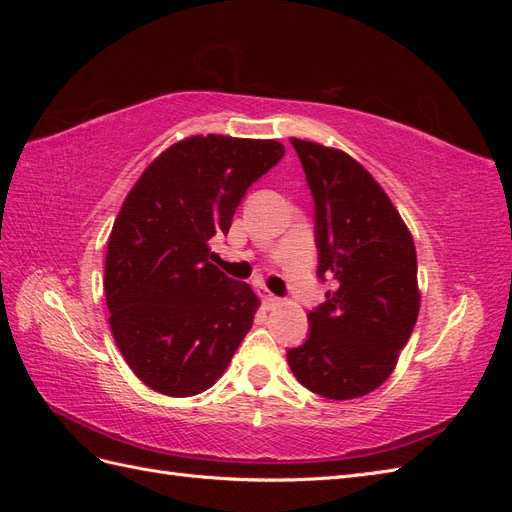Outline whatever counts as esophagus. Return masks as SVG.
Returning <instances> with one entry per match:
<instances>
[{"label": "esophagus", "mask_w": 512, "mask_h": 512, "mask_svg": "<svg viewBox=\"0 0 512 512\" xmlns=\"http://www.w3.org/2000/svg\"><path fill=\"white\" fill-rule=\"evenodd\" d=\"M258 297L262 299V303H265L267 307H273V305L280 303V299H277L275 294H273L271 290H267L265 286H260V288H258Z\"/></svg>", "instance_id": "1"}]
</instances>
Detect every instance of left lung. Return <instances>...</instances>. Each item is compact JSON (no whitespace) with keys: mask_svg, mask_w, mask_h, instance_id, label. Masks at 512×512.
<instances>
[{"mask_svg":"<svg viewBox=\"0 0 512 512\" xmlns=\"http://www.w3.org/2000/svg\"><path fill=\"white\" fill-rule=\"evenodd\" d=\"M314 198L324 303L307 339L286 352L305 389L327 399L367 395L391 376L418 316L416 252L389 196L348 153L290 138Z\"/></svg>","mask_w":512,"mask_h":512,"instance_id":"8db88e82","label":"left lung"}]
</instances>
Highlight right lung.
I'll use <instances>...</instances> for the list:
<instances>
[{
	"label": "right lung",
	"instance_id": "add662e5",
	"mask_svg": "<svg viewBox=\"0 0 512 512\" xmlns=\"http://www.w3.org/2000/svg\"><path fill=\"white\" fill-rule=\"evenodd\" d=\"M277 141L192 136L136 181L108 237L104 294L115 342L149 389L207 391L252 329L258 297L213 265L247 188L284 158Z\"/></svg>",
	"mask_w": 512,
	"mask_h": 512
}]
</instances>
